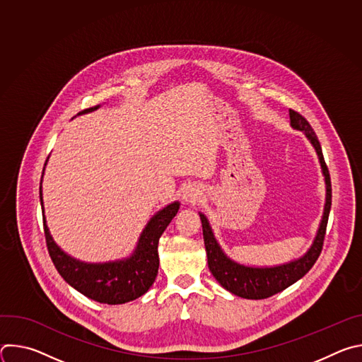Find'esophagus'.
I'll use <instances>...</instances> for the list:
<instances>
[{
	"label": "esophagus",
	"mask_w": 362,
	"mask_h": 362,
	"mask_svg": "<svg viewBox=\"0 0 362 362\" xmlns=\"http://www.w3.org/2000/svg\"><path fill=\"white\" fill-rule=\"evenodd\" d=\"M202 193L200 190L196 187V186H187L183 192V199L187 202V203H196L199 202Z\"/></svg>",
	"instance_id": "1"
}]
</instances>
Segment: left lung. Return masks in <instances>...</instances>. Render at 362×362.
Here are the masks:
<instances>
[{
	"label": "left lung",
	"mask_w": 362,
	"mask_h": 362,
	"mask_svg": "<svg viewBox=\"0 0 362 362\" xmlns=\"http://www.w3.org/2000/svg\"><path fill=\"white\" fill-rule=\"evenodd\" d=\"M289 117H291V124L293 129L300 130L306 134V137L311 140L314 144L320 162L322 166V172L325 176L327 182V202H325V209H324V216L321 226L318 229L317 238L311 246V249L308 250L305 256H302L300 259L293 261L286 265L275 267V268H246L242 265H238L232 262L229 257L222 252L219 245L216 243L212 229L209 226L208 219H206L203 215H200L202 221V229H203V240H204V247L206 253H208V264L212 275L216 278V281L229 292L246 298V299H265L269 298L292 284H295L298 279H300L306 272L314 267L317 259L321 255L322 246H324V239H325V232H327V223H328V216L331 211V202H332V189H331V177H329V170L328 166L324 160V154L322 148L320 144V140L311 127V124L308 123V120L298 112L289 110Z\"/></svg>",
	"instance_id": "8db88e82"
}]
</instances>
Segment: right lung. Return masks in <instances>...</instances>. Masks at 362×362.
<instances>
[{
	"label": "right lung",
	"mask_w": 362,
	"mask_h": 362,
	"mask_svg": "<svg viewBox=\"0 0 362 362\" xmlns=\"http://www.w3.org/2000/svg\"><path fill=\"white\" fill-rule=\"evenodd\" d=\"M98 106L84 109L78 115L95 110ZM40 200L41 186H40ZM179 203L175 202L154 215L143 230L137 249L130 259L112 264L78 262L54 243L44 221V236L51 261L63 279L90 299L101 303H124L141 296L156 279L159 269V239L176 216Z\"/></svg>",
	"instance_id": "1"
}]
</instances>
